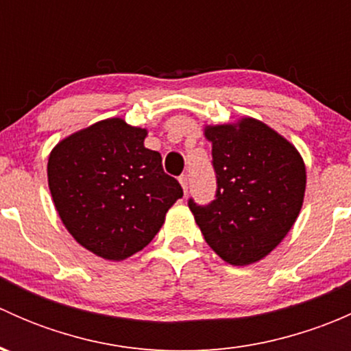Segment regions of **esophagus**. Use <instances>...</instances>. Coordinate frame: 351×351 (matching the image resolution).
I'll use <instances>...</instances> for the list:
<instances>
[{
  "label": "esophagus",
  "mask_w": 351,
  "mask_h": 351,
  "mask_svg": "<svg viewBox=\"0 0 351 351\" xmlns=\"http://www.w3.org/2000/svg\"><path fill=\"white\" fill-rule=\"evenodd\" d=\"M180 183H182L183 186V192H189V175H182L180 176Z\"/></svg>",
  "instance_id": "34e87169"
}]
</instances>
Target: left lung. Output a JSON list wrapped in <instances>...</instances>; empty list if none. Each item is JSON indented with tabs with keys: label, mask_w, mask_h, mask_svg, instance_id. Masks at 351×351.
<instances>
[{
	"label": "left lung",
	"mask_w": 351,
	"mask_h": 351,
	"mask_svg": "<svg viewBox=\"0 0 351 351\" xmlns=\"http://www.w3.org/2000/svg\"><path fill=\"white\" fill-rule=\"evenodd\" d=\"M217 190L210 204L189 198L208 246L243 267L267 256L295 222L306 166L295 147L254 119L207 127Z\"/></svg>",
	"instance_id": "1"
}]
</instances>
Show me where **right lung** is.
I'll list each match as a JSON object with an SVG mask.
<instances>
[{"label":"right lung","mask_w":351,"mask_h":351,"mask_svg":"<svg viewBox=\"0 0 351 351\" xmlns=\"http://www.w3.org/2000/svg\"><path fill=\"white\" fill-rule=\"evenodd\" d=\"M147 132L108 119L73 134L49 156L52 200L81 246L120 261L153 241L168 208L183 197Z\"/></svg>","instance_id":"obj_1"}]
</instances>
